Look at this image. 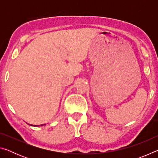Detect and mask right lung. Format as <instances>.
<instances>
[{
  "instance_id": "obj_1",
  "label": "right lung",
  "mask_w": 158,
  "mask_h": 158,
  "mask_svg": "<svg viewBox=\"0 0 158 158\" xmlns=\"http://www.w3.org/2000/svg\"><path fill=\"white\" fill-rule=\"evenodd\" d=\"M28 125H31V126H42V125H46V124H42V125H31V124H28Z\"/></svg>"
}]
</instances>
